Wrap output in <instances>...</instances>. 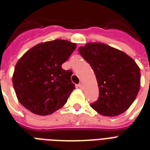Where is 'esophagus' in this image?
<instances>
[{
	"instance_id": "esophagus-1",
	"label": "esophagus",
	"mask_w": 150,
	"mask_h": 150,
	"mask_svg": "<svg viewBox=\"0 0 150 150\" xmlns=\"http://www.w3.org/2000/svg\"><path fill=\"white\" fill-rule=\"evenodd\" d=\"M77 86L79 87V88H83V83H79V84L77 85Z\"/></svg>"
}]
</instances>
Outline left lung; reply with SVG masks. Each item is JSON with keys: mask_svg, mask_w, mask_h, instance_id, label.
<instances>
[{"mask_svg": "<svg viewBox=\"0 0 150 150\" xmlns=\"http://www.w3.org/2000/svg\"><path fill=\"white\" fill-rule=\"evenodd\" d=\"M79 52L91 65L98 85V98L90 106L105 116L126 111L140 87L136 62L123 52L101 43H87L79 47Z\"/></svg>", "mask_w": 150, "mask_h": 150, "instance_id": "1", "label": "left lung"}]
</instances>
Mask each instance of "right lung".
Returning <instances> with one entry per match:
<instances>
[{
	"mask_svg": "<svg viewBox=\"0 0 150 150\" xmlns=\"http://www.w3.org/2000/svg\"><path fill=\"white\" fill-rule=\"evenodd\" d=\"M76 47V43L55 40L36 45L18 60L13 84L18 101L26 109L46 116L66 104L75 85L71 79L72 71L62 65Z\"/></svg>",
	"mask_w": 150,
	"mask_h": 150,
	"instance_id": "1",
	"label": "right lung"
}]
</instances>
